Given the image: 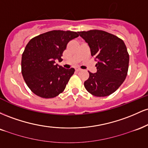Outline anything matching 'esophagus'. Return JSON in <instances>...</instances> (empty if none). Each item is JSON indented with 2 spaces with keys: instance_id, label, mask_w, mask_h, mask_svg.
Instances as JSON below:
<instances>
[{
  "instance_id": "esophagus-1",
  "label": "esophagus",
  "mask_w": 148,
  "mask_h": 148,
  "mask_svg": "<svg viewBox=\"0 0 148 148\" xmlns=\"http://www.w3.org/2000/svg\"><path fill=\"white\" fill-rule=\"evenodd\" d=\"M75 71H76V72H79V71H81V69H80V68H75Z\"/></svg>"
}]
</instances>
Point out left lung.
<instances>
[{
  "instance_id": "8db88e82",
  "label": "left lung",
  "mask_w": 148,
  "mask_h": 148,
  "mask_svg": "<svg viewBox=\"0 0 148 148\" xmlns=\"http://www.w3.org/2000/svg\"><path fill=\"white\" fill-rule=\"evenodd\" d=\"M89 45L91 56L97 60L96 73L89 72L84 86L92 95H111L127 75L130 56L125 42L115 35L100 30L79 32Z\"/></svg>"
}]
</instances>
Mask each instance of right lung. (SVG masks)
Wrapping results in <instances>:
<instances>
[{"label":"right lung","mask_w":148,"mask_h":148,"mask_svg":"<svg viewBox=\"0 0 148 148\" xmlns=\"http://www.w3.org/2000/svg\"><path fill=\"white\" fill-rule=\"evenodd\" d=\"M70 30H51L32 38L21 58V73L25 84L34 94L53 98L64 91L74 68L64 69L56 64L70 40L79 37Z\"/></svg>","instance_id":"obj_1"}]
</instances>
